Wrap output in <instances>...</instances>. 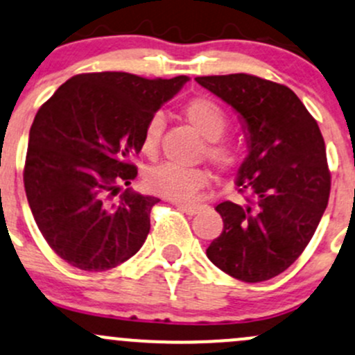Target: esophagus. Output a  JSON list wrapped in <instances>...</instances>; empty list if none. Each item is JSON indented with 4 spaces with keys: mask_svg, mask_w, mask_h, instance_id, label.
I'll use <instances>...</instances> for the list:
<instances>
[{
    "mask_svg": "<svg viewBox=\"0 0 355 355\" xmlns=\"http://www.w3.org/2000/svg\"><path fill=\"white\" fill-rule=\"evenodd\" d=\"M173 204L177 205L182 212H185L187 216H196V214L200 212L202 209L200 204H182V202H173Z\"/></svg>",
    "mask_w": 355,
    "mask_h": 355,
    "instance_id": "esophagus-1",
    "label": "esophagus"
}]
</instances>
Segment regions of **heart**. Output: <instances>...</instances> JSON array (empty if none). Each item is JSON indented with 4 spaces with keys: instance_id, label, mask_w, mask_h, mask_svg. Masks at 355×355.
Returning <instances> with one entry per match:
<instances>
[{
    "instance_id": "b5f03b06",
    "label": "heart",
    "mask_w": 355,
    "mask_h": 355,
    "mask_svg": "<svg viewBox=\"0 0 355 355\" xmlns=\"http://www.w3.org/2000/svg\"><path fill=\"white\" fill-rule=\"evenodd\" d=\"M187 121L204 139L205 157L220 171H229L239 163V148L231 141H222L220 136L227 128V114L216 101L197 97L187 103L184 109ZM163 131L162 116H153L148 121L141 138V150L148 157L158 153L159 138ZM209 173L200 168H184L173 163H162L146 171L145 184L148 190L177 202H192L197 193L207 185Z\"/></svg>"
}]
</instances>
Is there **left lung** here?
Listing matches in <instances>:
<instances>
[{"label": "left lung", "instance_id": "8db88e82", "mask_svg": "<svg viewBox=\"0 0 355 355\" xmlns=\"http://www.w3.org/2000/svg\"><path fill=\"white\" fill-rule=\"evenodd\" d=\"M244 121L248 157L237 171L246 204L222 202L220 236L207 248L219 270L246 283L275 278L313 237L330 196L325 141L286 85L249 73L196 77Z\"/></svg>", "mask_w": 355, "mask_h": 355}]
</instances>
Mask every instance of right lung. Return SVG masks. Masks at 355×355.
<instances>
[{
  "mask_svg": "<svg viewBox=\"0 0 355 355\" xmlns=\"http://www.w3.org/2000/svg\"><path fill=\"white\" fill-rule=\"evenodd\" d=\"M189 77L128 72L72 77L38 109L30 128L25 192L49 246L72 266L106 271L135 256L159 198L126 189L138 170L148 121Z\"/></svg>",
  "mask_w": 355,
  "mask_h": 355,
  "instance_id": "1",
  "label": "right lung"
}]
</instances>
